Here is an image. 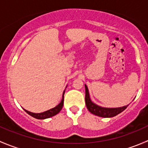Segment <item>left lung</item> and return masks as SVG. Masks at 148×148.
<instances>
[{"label": "left lung", "instance_id": "8db88e82", "mask_svg": "<svg viewBox=\"0 0 148 148\" xmlns=\"http://www.w3.org/2000/svg\"><path fill=\"white\" fill-rule=\"evenodd\" d=\"M85 103L88 110L92 114L101 117H112L117 115L118 114L123 112L127 107L128 105L123 106L120 107L115 108H109V107H103L97 105L91 100L90 95H89V89L87 86L85 84Z\"/></svg>", "mask_w": 148, "mask_h": 148}]
</instances>
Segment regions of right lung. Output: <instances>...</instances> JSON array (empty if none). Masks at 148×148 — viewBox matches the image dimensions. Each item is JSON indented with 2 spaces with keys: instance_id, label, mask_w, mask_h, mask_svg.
Returning <instances> with one entry per match:
<instances>
[{
  "instance_id": "1",
  "label": "right lung",
  "mask_w": 148,
  "mask_h": 148,
  "mask_svg": "<svg viewBox=\"0 0 148 148\" xmlns=\"http://www.w3.org/2000/svg\"><path fill=\"white\" fill-rule=\"evenodd\" d=\"M64 92H65V90L64 91V92H63V95H62V101H61V102L59 103L58 105H56L55 107H53V108H52V109H50V110H47V111H45V112H41V113H34V112H31L28 111V110H25V109H23V110H25V112H26V113H28L29 115H31V117H34V118H36V119H38V120H44V119L49 118V117H53V116L57 114L58 113H59V112L62 110V107H63L64 95Z\"/></svg>"
}]
</instances>
